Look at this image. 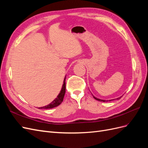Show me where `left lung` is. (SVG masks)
<instances>
[{"label": "left lung", "instance_id": "obj_1", "mask_svg": "<svg viewBox=\"0 0 148 148\" xmlns=\"http://www.w3.org/2000/svg\"><path fill=\"white\" fill-rule=\"evenodd\" d=\"M122 96H120V97H118V98H117V99H110V100H103V99H98V98H97V97H95L93 96V97L95 98V99H96V100H97V101H101V102H109V101H114V100H119V99H120L121 97H122Z\"/></svg>", "mask_w": 148, "mask_h": 148}]
</instances>
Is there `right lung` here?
Instances as JSON below:
<instances>
[{
    "label": "right lung",
    "mask_w": 148,
    "mask_h": 148,
    "mask_svg": "<svg viewBox=\"0 0 148 148\" xmlns=\"http://www.w3.org/2000/svg\"><path fill=\"white\" fill-rule=\"evenodd\" d=\"M65 79H66V76L64 78V83L63 85H62V87L61 89V91L60 92V93L59 94V95L57 96V97L56 98V99L53 100L51 103L50 104L44 106V107H39V109H52L53 108V107H56L58 106H59L61 103L64 100V97L65 96Z\"/></svg>",
    "instance_id": "obj_1"
}]
</instances>
